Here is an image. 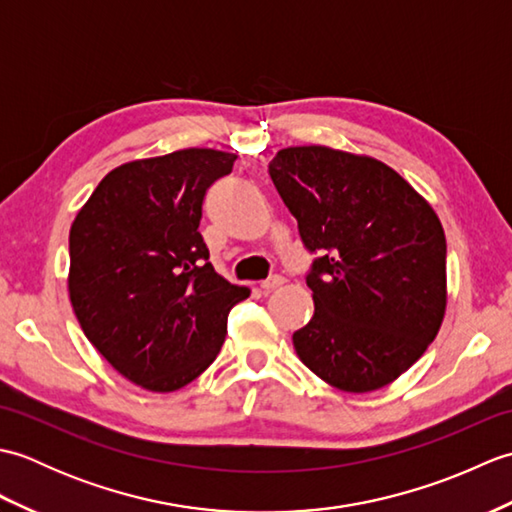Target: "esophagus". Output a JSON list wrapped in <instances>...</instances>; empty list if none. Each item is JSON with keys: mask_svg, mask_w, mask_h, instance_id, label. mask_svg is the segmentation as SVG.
I'll return each mask as SVG.
<instances>
[{"mask_svg": "<svg viewBox=\"0 0 512 512\" xmlns=\"http://www.w3.org/2000/svg\"><path fill=\"white\" fill-rule=\"evenodd\" d=\"M284 277H281V275H273V277H268V279H264L262 281V284H259V286H262V290L264 292H270V290H275V288H279L281 284H284Z\"/></svg>", "mask_w": 512, "mask_h": 512, "instance_id": "esophagus-1", "label": "esophagus"}]
</instances>
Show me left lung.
I'll return each mask as SVG.
<instances>
[{"label": "left lung", "instance_id": "1", "mask_svg": "<svg viewBox=\"0 0 512 512\" xmlns=\"http://www.w3.org/2000/svg\"><path fill=\"white\" fill-rule=\"evenodd\" d=\"M268 173L314 255V317L299 358L343 391L389 385L436 339L447 308V239L407 180L367 156L288 147Z\"/></svg>", "mask_w": 512, "mask_h": 512}]
</instances>
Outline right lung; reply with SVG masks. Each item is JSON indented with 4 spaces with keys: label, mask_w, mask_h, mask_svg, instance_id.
<instances>
[{
    "label": "right lung",
    "mask_w": 512,
    "mask_h": 512,
    "mask_svg": "<svg viewBox=\"0 0 512 512\" xmlns=\"http://www.w3.org/2000/svg\"><path fill=\"white\" fill-rule=\"evenodd\" d=\"M233 154L182 149L99 182L70 228V301L116 372L149 391L189 385L220 354L250 290L228 284L198 231L202 202Z\"/></svg>",
    "instance_id": "obj_1"
}]
</instances>
